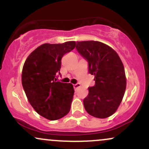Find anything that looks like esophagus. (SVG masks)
Returning <instances> with one entry per match:
<instances>
[{
  "mask_svg": "<svg viewBox=\"0 0 149 149\" xmlns=\"http://www.w3.org/2000/svg\"><path fill=\"white\" fill-rule=\"evenodd\" d=\"M73 87H74L75 90H76L77 88H80V83H76V84L73 85Z\"/></svg>",
  "mask_w": 149,
  "mask_h": 149,
  "instance_id": "34e87169",
  "label": "esophagus"
}]
</instances>
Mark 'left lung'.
Returning a JSON list of instances; mask_svg holds the SVG:
<instances>
[{
  "label": "left lung",
  "mask_w": 149,
  "mask_h": 149,
  "mask_svg": "<svg viewBox=\"0 0 149 149\" xmlns=\"http://www.w3.org/2000/svg\"><path fill=\"white\" fill-rule=\"evenodd\" d=\"M76 49L88 62L89 73L95 76V84L88 88L83 100L90 115L106 118L116 111L126 88L124 66L117 52L99 41H78Z\"/></svg>",
  "instance_id": "8db88e82"
}]
</instances>
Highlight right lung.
<instances>
[{
  "instance_id": "1",
  "label": "right lung",
  "mask_w": 149,
  "mask_h": 149,
  "mask_svg": "<svg viewBox=\"0 0 149 149\" xmlns=\"http://www.w3.org/2000/svg\"><path fill=\"white\" fill-rule=\"evenodd\" d=\"M76 47V42L42 44L26 59L22 83L29 102L39 115L50 120L60 119L71 109L74 90L71 83L57 81L61 59Z\"/></svg>"
}]
</instances>
